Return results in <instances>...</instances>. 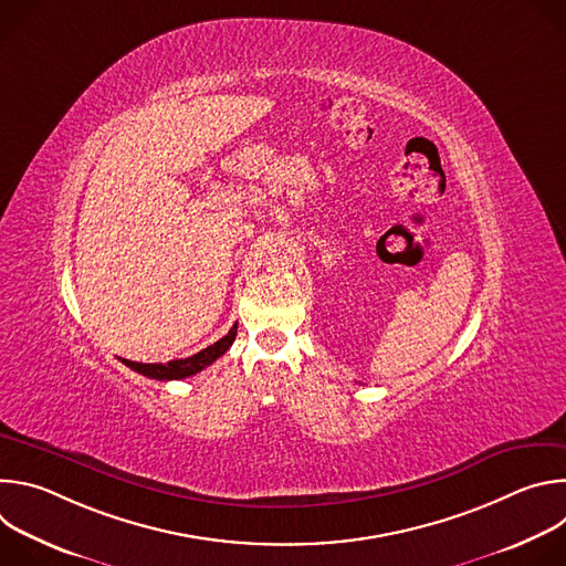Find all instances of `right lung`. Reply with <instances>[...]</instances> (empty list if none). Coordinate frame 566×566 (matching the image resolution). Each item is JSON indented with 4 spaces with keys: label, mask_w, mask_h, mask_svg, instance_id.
I'll return each mask as SVG.
<instances>
[{
    "label": "right lung",
    "mask_w": 566,
    "mask_h": 566,
    "mask_svg": "<svg viewBox=\"0 0 566 566\" xmlns=\"http://www.w3.org/2000/svg\"><path fill=\"white\" fill-rule=\"evenodd\" d=\"M234 336H237V325L221 338L217 340L214 345L201 349L199 354L195 356H188V358H181V360H170V363H134V360H125L120 358L129 369L147 376V378H156V380H181V378H188V376H195L199 374L201 369H206L208 365H212L219 356H223L228 352V347L234 343Z\"/></svg>",
    "instance_id": "obj_1"
}]
</instances>
